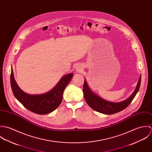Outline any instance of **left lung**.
Here are the masks:
<instances>
[{
	"instance_id": "obj_1",
	"label": "left lung",
	"mask_w": 152,
	"mask_h": 152,
	"mask_svg": "<svg viewBox=\"0 0 152 152\" xmlns=\"http://www.w3.org/2000/svg\"><path fill=\"white\" fill-rule=\"evenodd\" d=\"M140 83L141 75L140 77L137 87L130 97L122 102L115 103L105 101L95 94L91 91L87 84L86 81L84 80L83 87L84 98L87 102V104L94 110L104 114H114L125 109L128 107V105L132 102L133 98L137 93L140 88Z\"/></svg>"
}]
</instances>
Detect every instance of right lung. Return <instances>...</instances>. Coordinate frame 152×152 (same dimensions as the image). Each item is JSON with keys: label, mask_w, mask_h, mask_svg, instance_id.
Returning a JSON list of instances; mask_svg holds the SVG:
<instances>
[{"label": "right lung", "mask_w": 152, "mask_h": 152, "mask_svg": "<svg viewBox=\"0 0 152 152\" xmlns=\"http://www.w3.org/2000/svg\"><path fill=\"white\" fill-rule=\"evenodd\" d=\"M72 73L65 75L56 87L47 93L29 95L23 92L18 86L12 68L10 84L15 96L26 108L35 113L44 115L54 111L61 104L63 92L72 78Z\"/></svg>", "instance_id": "1"}]
</instances>
